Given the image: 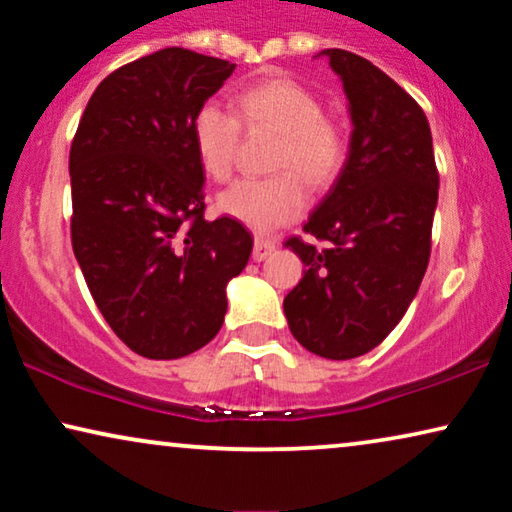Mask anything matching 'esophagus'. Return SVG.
Here are the masks:
<instances>
[{"instance_id":"34e87169","label":"esophagus","mask_w":512,"mask_h":512,"mask_svg":"<svg viewBox=\"0 0 512 512\" xmlns=\"http://www.w3.org/2000/svg\"><path fill=\"white\" fill-rule=\"evenodd\" d=\"M277 249V244H275V240H268V237H256V242H254V261H265V258H268L272 251Z\"/></svg>"}]
</instances>
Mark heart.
Wrapping results in <instances>:
<instances>
[{
	"mask_svg": "<svg viewBox=\"0 0 512 512\" xmlns=\"http://www.w3.org/2000/svg\"><path fill=\"white\" fill-rule=\"evenodd\" d=\"M242 125L275 132L279 144L268 179H244L219 198V209L254 233H275L307 207V186L326 188L347 163V135L310 88L289 76H270L235 95V114L216 102L200 104L191 123L193 151L209 179L228 181L235 172Z\"/></svg>",
	"mask_w": 512,
	"mask_h": 512,
	"instance_id": "b5f03b06",
	"label": "heart"
}]
</instances>
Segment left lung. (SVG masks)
<instances>
[{"instance_id":"1","label":"left lung","mask_w":512,"mask_h":512,"mask_svg":"<svg viewBox=\"0 0 512 512\" xmlns=\"http://www.w3.org/2000/svg\"><path fill=\"white\" fill-rule=\"evenodd\" d=\"M324 55L345 86L354 132L349 156L303 233L284 242L305 275L284 298L300 345L345 361L380 345L403 319L431 256L438 167L424 111L361 55Z\"/></svg>"}]
</instances>
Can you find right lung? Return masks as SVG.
Wrapping results in <instances>:
<instances>
[{
	"instance_id": "1",
	"label": "right lung",
	"mask_w": 512,
	"mask_h": 512,
	"mask_svg": "<svg viewBox=\"0 0 512 512\" xmlns=\"http://www.w3.org/2000/svg\"><path fill=\"white\" fill-rule=\"evenodd\" d=\"M228 60L163 48L111 72L90 95L69 149L72 247L97 310L132 352L181 359L226 317V284L254 237L205 219V172L191 123Z\"/></svg>"
}]
</instances>
